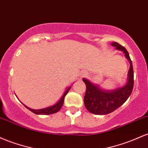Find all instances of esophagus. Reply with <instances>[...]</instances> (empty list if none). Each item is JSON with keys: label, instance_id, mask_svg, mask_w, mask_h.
<instances>
[{"label": "esophagus", "instance_id": "34e87169", "mask_svg": "<svg viewBox=\"0 0 148 148\" xmlns=\"http://www.w3.org/2000/svg\"><path fill=\"white\" fill-rule=\"evenodd\" d=\"M84 75H85V73H82V74L80 75V77L82 78L83 76H84Z\"/></svg>", "mask_w": 148, "mask_h": 148}]
</instances>
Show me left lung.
<instances>
[{
  "label": "left lung",
  "mask_w": 148,
  "mask_h": 148,
  "mask_svg": "<svg viewBox=\"0 0 148 148\" xmlns=\"http://www.w3.org/2000/svg\"><path fill=\"white\" fill-rule=\"evenodd\" d=\"M111 45L123 52L130 64L125 85L112 90H105L88 79H82L87 87L84 97V106L89 112L99 115L109 114L120 107L131 95L134 87V70L129 52L117 42H112Z\"/></svg>",
  "instance_id": "8db88e82"
}]
</instances>
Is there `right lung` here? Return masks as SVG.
<instances>
[{
    "label": "right lung",
    "mask_w": 148,
    "mask_h": 148,
    "mask_svg": "<svg viewBox=\"0 0 148 148\" xmlns=\"http://www.w3.org/2000/svg\"><path fill=\"white\" fill-rule=\"evenodd\" d=\"M71 86H69V87H68L67 88H66L65 92H64V94H63L62 96L61 97V99H59V100L55 104H54L53 106H49V107L45 108L38 109V110H35V109H31V108H30L27 107V106H25L24 103H22L23 105H24L25 107L26 108L29 109V110H31V112H33L35 114H51L56 113V112H57L58 111H59L61 108V107H62L63 104H64V98H65L66 95L67 94V93L69 92V91L70 90V89H71Z\"/></svg>",
    "instance_id": "1"
}]
</instances>
